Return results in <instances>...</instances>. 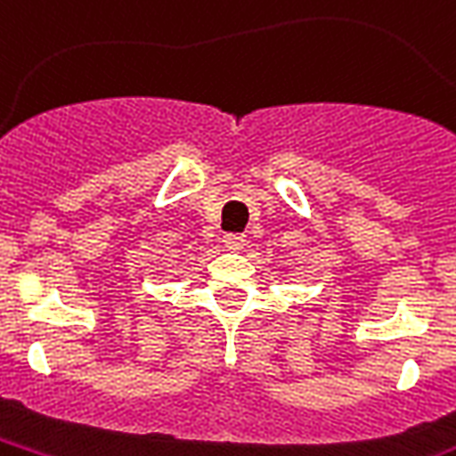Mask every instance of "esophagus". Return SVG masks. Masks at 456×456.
Here are the masks:
<instances>
[{
	"label": "esophagus",
	"instance_id": "esophagus-1",
	"mask_svg": "<svg viewBox=\"0 0 456 456\" xmlns=\"http://www.w3.org/2000/svg\"><path fill=\"white\" fill-rule=\"evenodd\" d=\"M222 244H224V248H229V251H239V248H244L246 239L241 237V234H227Z\"/></svg>",
	"mask_w": 456,
	"mask_h": 456
}]
</instances>
